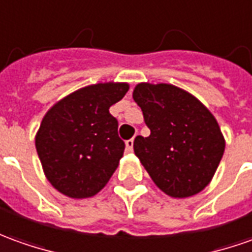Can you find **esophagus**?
Segmentation results:
<instances>
[{
    "mask_svg": "<svg viewBox=\"0 0 252 252\" xmlns=\"http://www.w3.org/2000/svg\"><path fill=\"white\" fill-rule=\"evenodd\" d=\"M133 145H134V138H130L126 141V151L127 152H133Z\"/></svg>",
    "mask_w": 252,
    "mask_h": 252,
    "instance_id": "esophagus-1",
    "label": "esophagus"
}]
</instances>
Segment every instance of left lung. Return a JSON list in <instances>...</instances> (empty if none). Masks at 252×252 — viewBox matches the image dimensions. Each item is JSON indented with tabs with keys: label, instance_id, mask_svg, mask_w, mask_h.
<instances>
[{
	"label": "left lung",
	"instance_id": "8db88e82",
	"mask_svg": "<svg viewBox=\"0 0 252 252\" xmlns=\"http://www.w3.org/2000/svg\"><path fill=\"white\" fill-rule=\"evenodd\" d=\"M133 98L141 108L148 137L134 138V154L171 197H189L206 188L225 151L214 115L195 96L169 83H138Z\"/></svg>",
	"mask_w": 252,
	"mask_h": 252
}]
</instances>
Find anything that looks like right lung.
<instances>
[{"label": "right lung", "mask_w": 252, "mask_h": 252, "mask_svg": "<svg viewBox=\"0 0 252 252\" xmlns=\"http://www.w3.org/2000/svg\"><path fill=\"white\" fill-rule=\"evenodd\" d=\"M129 85H89L57 101L43 116L35 148L48 181L60 193L85 199L98 193L123 156L118 121L109 107L122 100Z\"/></svg>", "instance_id": "obj_1"}]
</instances>
